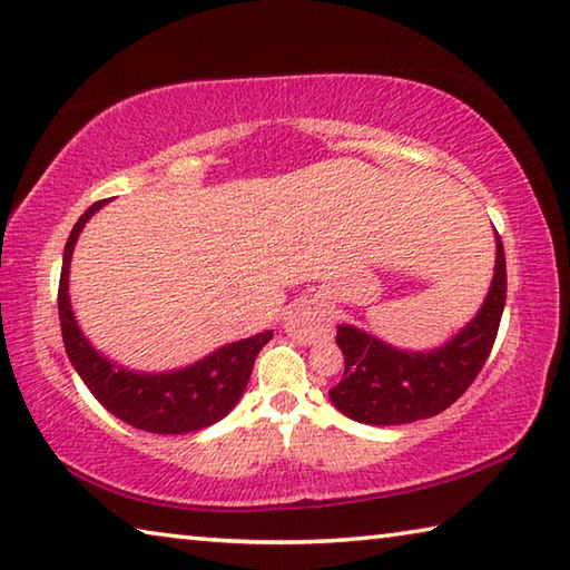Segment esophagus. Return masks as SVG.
<instances>
[{
  "label": "esophagus",
  "instance_id": "1",
  "mask_svg": "<svg viewBox=\"0 0 570 570\" xmlns=\"http://www.w3.org/2000/svg\"><path fill=\"white\" fill-rule=\"evenodd\" d=\"M284 328L298 344H316L331 331V308L316 298H302L288 306Z\"/></svg>",
  "mask_w": 570,
  "mask_h": 570
}]
</instances>
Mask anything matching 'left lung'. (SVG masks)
Segmentation results:
<instances>
[{
	"label": "left lung",
	"instance_id": "left-lung-1",
	"mask_svg": "<svg viewBox=\"0 0 570 570\" xmlns=\"http://www.w3.org/2000/svg\"><path fill=\"white\" fill-rule=\"evenodd\" d=\"M505 306V254L495 234V274L481 312L449 344L401 351L356 326H336L344 379L328 391L344 416L371 426L431 419L459 401L489 358Z\"/></svg>",
	"mask_w": 570,
	"mask_h": 570
}]
</instances>
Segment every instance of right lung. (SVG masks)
Here are the masks:
<instances>
[{"mask_svg":"<svg viewBox=\"0 0 570 570\" xmlns=\"http://www.w3.org/2000/svg\"><path fill=\"white\" fill-rule=\"evenodd\" d=\"M101 204L105 202L91 204L79 216L67 239L65 258H61L59 321L71 366L77 368V374L101 406L134 429L149 433H191L212 426L242 399L258 351L268 344L274 331L234 341L196 364L167 371V374H137V371L117 366L107 356H101L79 331L67 294L69 262L77 236L91 219V214L101 209Z\"/></svg>","mask_w":570,"mask_h":570,"instance_id":"1","label":"right lung"}]
</instances>
